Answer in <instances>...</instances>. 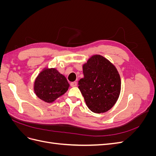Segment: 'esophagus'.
<instances>
[{"label": "esophagus", "instance_id": "esophagus-1", "mask_svg": "<svg viewBox=\"0 0 156 156\" xmlns=\"http://www.w3.org/2000/svg\"><path fill=\"white\" fill-rule=\"evenodd\" d=\"M77 82H72V83H70V85H71V87H76L77 86Z\"/></svg>", "mask_w": 156, "mask_h": 156}]
</instances>
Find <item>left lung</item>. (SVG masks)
Here are the masks:
<instances>
[{"instance_id": "8db88e82", "label": "left lung", "mask_w": 156, "mask_h": 156, "mask_svg": "<svg viewBox=\"0 0 156 156\" xmlns=\"http://www.w3.org/2000/svg\"><path fill=\"white\" fill-rule=\"evenodd\" d=\"M84 77L79 81L87 107L95 113L105 112L114 106L119 97L121 81L119 72L107 59L94 55L83 66Z\"/></svg>"}]
</instances>
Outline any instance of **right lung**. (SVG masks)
I'll return each instance as SVG.
<instances>
[{
	"instance_id": "obj_1",
	"label": "right lung",
	"mask_w": 156,
	"mask_h": 156,
	"mask_svg": "<svg viewBox=\"0 0 156 156\" xmlns=\"http://www.w3.org/2000/svg\"><path fill=\"white\" fill-rule=\"evenodd\" d=\"M69 86L66 78L55 68L44 69L34 83L36 96L43 101L52 103L66 92Z\"/></svg>"
}]
</instances>
